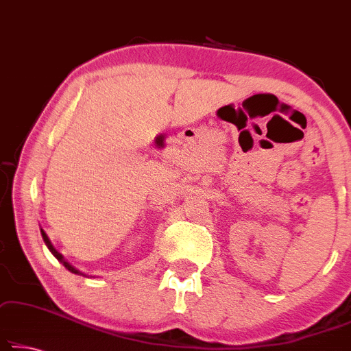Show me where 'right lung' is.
<instances>
[{"label": "right lung", "instance_id": "1", "mask_svg": "<svg viewBox=\"0 0 351 351\" xmlns=\"http://www.w3.org/2000/svg\"><path fill=\"white\" fill-rule=\"evenodd\" d=\"M40 234H43V239H44L45 245H47V247H49V250L53 253V256H55V258H57V260H58L60 263H63V266H64L66 269H68V271H71V272H74V274H80V272L77 271V269H74L73 266H71V264H69L68 261H64V258H63V255H62V253H58L57 250H55V248H53V245H52V243H50V241H49V237H47V234H45V232H44L43 230H40Z\"/></svg>", "mask_w": 351, "mask_h": 351}]
</instances>
